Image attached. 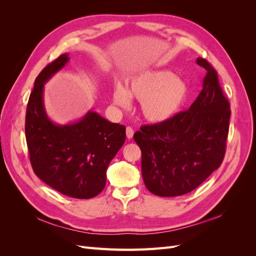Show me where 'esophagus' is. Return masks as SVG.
<instances>
[{"instance_id": "34e87169", "label": "esophagus", "mask_w": 256, "mask_h": 256, "mask_svg": "<svg viewBox=\"0 0 256 256\" xmlns=\"http://www.w3.org/2000/svg\"><path fill=\"white\" fill-rule=\"evenodd\" d=\"M134 129L128 126V127L126 128V136H127V138H129V140H130V138H132V136H134Z\"/></svg>"}]
</instances>
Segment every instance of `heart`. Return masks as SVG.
<instances>
[{
  "label": "heart",
  "instance_id": "obj_1",
  "mask_svg": "<svg viewBox=\"0 0 256 256\" xmlns=\"http://www.w3.org/2000/svg\"><path fill=\"white\" fill-rule=\"evenodd\" d=\"M188 96V86L182 79L166 69L146 70L134 76L125 88L115 85L113 102L124 109L130 106L131 98L140 102L143 118L159 122L172 118Z\"/></svg>",
  "mask_w": 256,
  "mask_h": 256
}]
</instances>
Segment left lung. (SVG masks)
<instances>
[{"instance_id": "1", "label": "left lung", "mask_w": 256, "mask_h": 256, "mask_svg": "<svg viewBox=\"0 0 256 256\" xmlns=\"http://www.w3.org/2000/svg\"><path fill=\"white\" fill-rule=\"evenodd\" d=\"M196 64L206 74L189 109L142 126L134 136L142 152L144 184L154 196H177L194 190L221 166L226 154L230 104L214 67L200 58Z\"/></svg>"}]
</instances>
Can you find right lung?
<instances>
[{
    "mask_svg": "<svg viewBox=\"0 0 256 256\" xmlns=\"http://www.w3.org/2000/svg\"><path fill=\"white\" fill-rule=\"evenodd\" d=\"M69 60L62 54L34 83L26 106V138L35 174L54 190L74 198H92L106 186V170L126 140V128L94 111L66 125L53 122L44 104V86Z\"/></svg>",
    "mask_w": 256,
    "mask_h": 256,
    "instance_id": "right-lung-1",
    "label": "right lung"
}]
</instances>
